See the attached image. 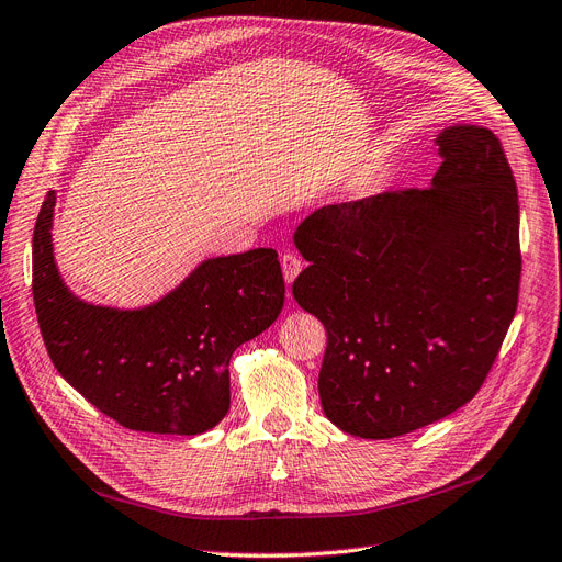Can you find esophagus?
<instances>
[{
	"label": "esophagus",
	"instance_id": "1",
	"mask_svg": "<svg viewBox=\"0 0 562 562\" xmlns=\"http://www.w3.org/2000/svg\"><path fill=\"white\" fill-rule=\"evenodd\" d=\"M280 263H282V273H284L286 284L294 282V280L299 278V273L303 271V261H301V257L294 255V252H284L282 259H280Z\"/></svg>",
	"mask_w": 562,
	"mask_h": 562
}]
</instances>
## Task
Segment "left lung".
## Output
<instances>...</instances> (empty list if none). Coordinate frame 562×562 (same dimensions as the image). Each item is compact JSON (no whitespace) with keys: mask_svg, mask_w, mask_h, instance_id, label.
<instances>
[{"mask_svg":"<svg viewBox=\"0 0 562 562\" xmlns=\"http://www.w3.org/2000/svg\"><path fill=\"white\" fill-rule=\"evenodd\" d=\"M425 190L316 209L294 234L310 261L294 299L328 333L326 418L395 438L475 397L519 301V194L498 137L457 124Z\"/></svg>","mask_w":562,"mask_h":562,"instance_id":"left-lung-1","label":"left lung"}]
</instances>
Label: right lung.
<instances>
[{"label": "right lung", "instance_id": "add662e5", "mask_svg": "<svg viewBox=\"0 0 562 562\" xmlns=\"http://www.w3.org/2000/svg\"><path fill=\"white\" fill-rule=\"evenodd\" d=\"M55 204L50 190L32 238V291L57 372L126 429L175 436L213 429L229 411L232 353L282 312L278 252L255 248L204 259L151 305H93L59 276Z\"/></svg>", "mask_w": 562, "mask_h": 562}]
</instances>
